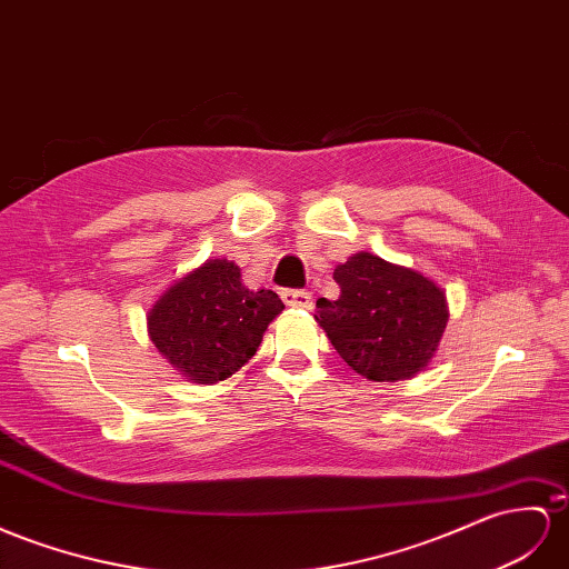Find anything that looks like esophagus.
Instances as JSON below:
<instances>
[{
  "label": "esophagus",
  "instance_id": "esophagus-1",
  "mask_svg": "<svg viewBox=\"0 0 569 569\" xmlns=\"http://www.w3.org/2000/svg\"><path fill=\"white\" fill-rule=\"evenodd\" d=\"M281 298L288 308H298V310L312 308V296L308 293V290H283Z\"/></svg>",
  "mask_w": 569,
  "mask_h": 569
}]
</instances>
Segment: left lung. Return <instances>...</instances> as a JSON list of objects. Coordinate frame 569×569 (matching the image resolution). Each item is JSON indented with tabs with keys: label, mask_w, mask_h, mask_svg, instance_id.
Instances as JSON below:
<instances>
[{
	"label": "left lung",
	"mask_w": 569,
	"mask_h": 569,
	"mask_svg": "<svg viewBox=\"0 0 569 569\" xmlns=\"http://www.w3.org/2000/svg\"><path fill=\"white\" fill-rule=\"evenodd\" d=\"M341 296L317 300V325L337 353L372 382L411 380L440 348L449 322L445 290L428 276L356 252L333 269Z\"/></svg>",
	"instance_id": "8db88e82"
}]
</instances>
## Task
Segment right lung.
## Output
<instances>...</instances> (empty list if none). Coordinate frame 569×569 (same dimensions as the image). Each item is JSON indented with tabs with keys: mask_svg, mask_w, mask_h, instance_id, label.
I'll list each match as a JSON object with an SVG mask.
<instances>
[{
	"mask_svg": "<svg viewBox=\"0 0 569 569\" xmlns=\"http://www.w3.org/2000/svg\"><path fill=\"white\" fill-rule=\"evenodd\" d=\"M283 308L273 290L247 288L236 261L207 259L158 296L146 327L184 380L216 385L250 362Z\"/></svg>",
	"mask_w": 569,
	"mask_h": 569,
	"instance_id": "right-lung-1",
	"label": "right lung"
}]
</instances>
